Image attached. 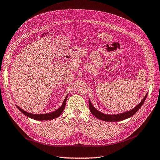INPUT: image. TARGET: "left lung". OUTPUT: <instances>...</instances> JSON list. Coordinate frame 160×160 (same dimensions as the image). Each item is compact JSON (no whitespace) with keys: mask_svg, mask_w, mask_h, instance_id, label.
Wrapping results in <instances>:
<instances>
[{"mask_svg":"<svg viewBox=\"0 0 160 160\" xmlns=\"http://www.w3.org/2000/svg\"><path fill=\"white\" fill-rule=\"evenodd\" d=\"M148 92L145 94V96L142 99V100H141V101L138 104V105H137L135 107H134L133 109H131V111H126V112H122V113L113 114V115H108V114L103 113L102 112L99 111L98 110H97V109L93 106V104H92V102H91L90 99L88 100L89 108H90V111L91 113H92L95 117H97L100 120L104 121H108V122L121 121L127 119V118H130L131 117L135 115V114L138 111L139 109L141 107V106L143 105V104L144 103L146 98H147V97H148Z\"/></svg>","mask_w":160,"mask_h":160,"instance_id":"8db88e82","label":"left lung"}]
</instances>
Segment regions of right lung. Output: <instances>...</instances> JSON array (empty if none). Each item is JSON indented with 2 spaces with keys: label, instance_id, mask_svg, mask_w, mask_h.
Returning <instances> with one entry per match:
<instances>
[{
  "label": "right lung",
  "instance_id": "obj_1",
  "mask_svg": "<svg viewBox=\"0 0 160 160\" xmlns=\"http://www.w3.org/2000/svg\"><path fill=\"white\" fill-rule=\"evenodd\" d=\"M68 96V94L64 100H63V102L62 104L61 107L60 108H58L57 110H56V111H54L51 112H49V113H45V114L29 113V112H27V111H25L24 110H22V108H21L19 107H18L17 105H16V106H17V108H19V110L22 113H23L25 116L28 117H29L31 118H33V119L38 120V121L52 120V119H53V118H56L58 117L62 113L63 110H64Z\"/></svg>",
  "mask_w": 160,
  "mask_h": 160
}]
</instances>
